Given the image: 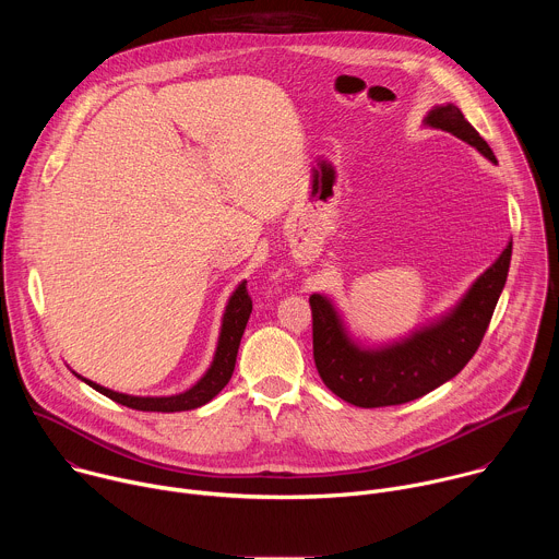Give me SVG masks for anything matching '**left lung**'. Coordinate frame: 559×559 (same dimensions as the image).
Returning a JSON list of instances; mask_svg holds the SVG:
<instances>
[{"instance_id":"left-lung-1","label":"left lung","mask_w":559,"mask_h":559,"mask_svg":"<svg viewBox=\"0 0 559 559\" xmlns=\"http://www.w3.org/2000/svg\"><path fill=\"white\" fill-rule=\"evenodd\" d=\"M425 123L455 134L483 152L491 164H498L489 143L464 119L457 106H436ZM511 250L513 243L438 323L382 349L358 347L347 336L334 305L321 294H311L313 362L323 382L345 403L373 409L416 401L457 376L487 334L507 283Z\"/></svg>"}]
</instances>
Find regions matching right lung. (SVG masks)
Returning <instances> with one entry per match:
<instances>
[{
    "label": "right lung",
    "instance_id": "add662e5",
    "mask_svg": "<svg viewBox=\"0 0 559 559\" xmlns=\"http://www.w3.org/2000/svg\"><path fill=\"white\" fill-rule=\"evenodd\" d=\"M248 283L243 281L238 285L225 307L223 313V325H221V336H218V345H216V354L214 360L210 365V369L205 371V376L190 386L183 393L177 395H162V397H141V395H126V393H117L112 389H106L93 380L82 378L86 384H91L93 389H97L99 393L108 395L110 401L136 409V412H162V414H175V412H190L197 407H203L205 403H210L212 397L229 382L234 365H236V354H238V345H241V336L246 332L248 318L252 313V298L248 294Z\"/></svg>",
    "mask_w": 559,
    "mask_h": 559
}]
</instances>
